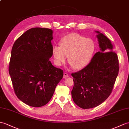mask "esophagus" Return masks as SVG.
<instances>
[{
	"instance_id": "34e87169",
	"label": "esophagus",
	"mask_w": 129,
	"mask_h": 129,
	"mask_svg": "<svg viewBox=\"0 0 129 129\" xmlns=\"http://www.w3.org/2000/svg\"><path fill=\"white\" fill-rule=\"evenodd\" d=\"M69 77V75H68V74L67 73H64V75H63V78L65 79V78H67V77Z\"/></svg>"
}]
</instances>
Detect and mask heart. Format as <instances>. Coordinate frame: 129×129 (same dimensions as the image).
<instances>
[{
    "mask_svg": "<svg viewBox=\"0 0 129 129\" xmlns=\"http://www.w3.org/2000/svg\"><path fill=\"white\" fill-rule=\"evenodd\" d=\"M94 49V43L91 39L73 34L62 39L60 46H53L52 53L58 65L64 64L68 56V62L72 67L81 69L89 63Z\"/></svg>",
    "mask_w": 129,
    "mask_h": 129,
    "instance_id": "heart-1",
    "label": "heart"
}]
</instances>
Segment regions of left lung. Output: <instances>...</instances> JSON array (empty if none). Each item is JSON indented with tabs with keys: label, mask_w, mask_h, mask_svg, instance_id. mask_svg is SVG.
Instances as JSON below:
<instances>
[{
	"label": "left lung",
	"mask_w": 129,
	"mask_h": 129,
	"mask_svg": "<svg viewBox=\"0 0 129 129\" xmlns=\"http://www.w3.org/2000/svg\"><path fill=\"white\" fill-rule=\"evenodd\" d=\"M100 52L82 70L71 74L74 87L73 101L82 109L100 105L109 96L118 76L119 67L118 55L113 52L111 41L100 31H95Z\"/></svg>",
	"instance_id": "1"
}]
</instances>
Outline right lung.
Masks as SVG:
<instances>
[{
    "label": "right lung",
    "mask_w": 129,
    "mask_h": 129,
    "mask_svg": "<svg viewBox=\"0 0 129 129\" xmlns=\"http://www.w3.org/2000/svg\"><path fill=\"white\" fill-rule=\"evenodd\" d=\"M53 33L49 28H31L12 48L9 71L14 91L29 106L40 107L48 103L63 76V71L50 61Z\"/></svg>",
    "instance_id": "obj_1"
}]
</instances>
